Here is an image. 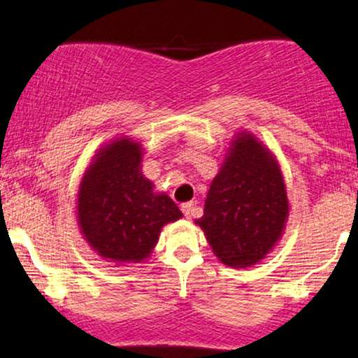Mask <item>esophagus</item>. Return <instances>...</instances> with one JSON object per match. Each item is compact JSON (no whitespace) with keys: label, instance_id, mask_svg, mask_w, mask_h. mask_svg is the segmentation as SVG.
Returning a JSON list of instances; mask_svg holds the SVG:
<instances>
[{"label":"esophagus","instance_id":"obj_1","mask_svg":"<svg viewBox=\"0 0 358 358\" xmlns=\"http://www.w3.org/2000/svg\"><path fill=\"white\" fill-rule=\"evenodd\" d=\"M182 213H183L185 216H187V218H192L193 213H194V203H192V201L183 203V205H182Z\"/></svg>","mask_w":358,"mask_h":358}]
</instances>
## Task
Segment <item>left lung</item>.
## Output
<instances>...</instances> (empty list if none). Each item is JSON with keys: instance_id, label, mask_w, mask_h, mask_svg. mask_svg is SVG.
<instances>
[{"instance_id": "obj_1", "label": "left lung", "mask_w": 358, "mask_h": 358, "mask_svg": "<svg viewBox=\"0 0 358 358\" xmlns=\"http://www.w3.org/2000/svg\"><path fill=\"white\" fill-rule=\"evenodd\" d=\"M287 215L286 185L273 153L251 134H239L196 220L213 252L231 268L256 264L279 241Z\"/></svg>"}]
</instances>
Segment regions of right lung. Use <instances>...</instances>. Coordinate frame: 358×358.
<instances>
[{"label": "right lung", "instance_id": "add662e5", "mask_svg": "<svg viewBox=\"0 0 358 358\" xmlns=\"http://www.w3.org/2000/svg\"><path fill=\"white\" fill-rule=\"evenodd\" d=\"M138 142L120 137L97 153L79 187L78 218L89 246L103 259L140 262L150 256L166 223L182 211L165 193H153L142 175Z\"/></svg>", "mask_w": 358, "mask_h": 358}]
</instances>
